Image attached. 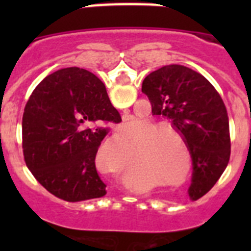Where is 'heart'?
<instances>
[{
    "label": "heart",
    "instance_id": "b5f03b06",
    "mask_svg": "<svg viewBox=\"0 0 251 251\" xmlns=\"http://www.w3.org/2000/svg\"><path fill=\"white\" fill-rule=\"evenodd\" d=\"M147 129L143 132L137 142L139 151L138 166L142 168H150L157 176L162 178H175L183 172L186 166L185 154L179 150V142H182L186 148V158L190 165V153L187 151L185 137L176 127L170 123H157L147 122L145 124ZM138 124L129 122L122 127L121 134L124 139H132L138 134ZM128 152V147L126 148ZM108 172L117 174L118 167L101 163Z\"/></svg>",
    "mask_w": 251,
    "mask_h": 251
}]
</instances>
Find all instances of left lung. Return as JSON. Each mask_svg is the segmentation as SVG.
Returning <instances> with one entry per match:
<instances>
[{
	"instance_id": "8db88e82",
	"label": "left lung",
	"mask_w": 251,
	"mask_h": 251,
	"mask_svg": "<svg viewBox=\"0 0 251 251\" xmlns=\"http://www.w3.org/2000/svg\"><path fill=\"white\" fill-rule=\"evenodd\" d=\"M154 115L170 119L185 137L191 153L192 183L188 195L207 194L227 167L231 152L226 106L211 83L183 65H166L142 84Z\"/></svg>"
}]
</instances>
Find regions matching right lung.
I'll return each instance as SVG.
<instances>
[{
	"mask_svg": "<svg viewBox=\"0 0 251 251\" xmlns=\"http://www.w3.org/2000/svg\"><path fill=\"white\" fill-rule=\"evenodd\" d=\"M122 122L99 77L66 68L46 76L22 117V148L30 172L50 194L69 202L99 199L105 183L95 156L108 123Z\"/></svg>",
	"mask_w": 251,
	"mask_h": 251,
	"instance_id": "right-lung-1",
	"label": "right lung"
}]
</instances>
